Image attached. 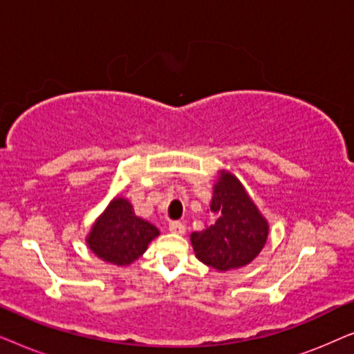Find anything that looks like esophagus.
Returning a JSON list of instances; mask_svg holds the SVG:
<instances>
[{"label": "esophagus", "mask_w": 354, "mask_h": 354, "mask_svg": "<svg viewBox=\"0 0 354 354\" xmlns=\"http://www.w3.org/2000/svg\"><path fill=\"white\" fill-rule=\"evenodd\" d=\"M169 230H171L172 234L182 235V234H185V224L180 221H172L171 224H169Z\"/></svg>", "instance_id": "obj_1"}]
</instances>
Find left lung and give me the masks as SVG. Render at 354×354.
I'll list each match as a JSON object with an SVG mask.
<instances>
[{
  "mask_svg": "<svg viewBox=\"0 0 354 354\" xmlns=\"http://www.w3.org/2000/svg\"><path fill=\"white\" fill-rule=\"evenodd\" d=\"M211 212L216 214L214 224L190 236L196 258L217 270L251 263L263 250L269 227L241 183L229 172H222L214 185Z\"/></svg>",
  "mask_w": 354,
  "mask_h": 354,
  "instance_id": "8db88e82",
  "label": "left lung"
}]
</instances>
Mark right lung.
<instances>
[{
    "label": "right lung",
    "instance_id": "add662e5",
    "mask_svg": "<svg viewBox=\"0 0 354 354\" xmlns=\"http://www.w3.org/2000/svg\"><path fill=\"white\" fill-rule=\"evenodd\" d=\"M158 235L156 227L135 216L127 200L115 198L95 222L86 243L101 259L125 266L138 259L147 251L149 241Z\"/></svg>",
    "mask_w": 354,
    "mask_h": 354
}]
</instances>
